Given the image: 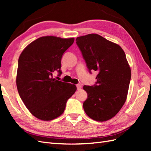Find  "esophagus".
<instances>
[{"mask_svg": "<svg viewBox=\"0 0 151 151\" xmlns=\"http://www.w3.org/2000/svg\"><path fill=\"white\" fill-rule=\"evenodd\" d=\"M76 88H77V89H81V88H82V86H81V84H77V85H76Z\"/></svg>", "mask_w": 151, "mask_h": 151, "instance_id": "1", "label": "esophagus"}]
</instances>
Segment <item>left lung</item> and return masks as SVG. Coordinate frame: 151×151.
Instances as JSON below:
<instances>
[{
	"instance_id": "1",
	"label": "left lung",
	"mask_w": 151,
	"mask_h": 151,
	"mask_svg": "<svg viewBox=\"0 0 151 151\" xmlns=\"http://www.w3.org/2000/svg\"><path fill=\"white\" fill-rule=\"evenodd\" d=\"M76 43L89 73L98 72L95 84L83 87L88 93L83 108L92 119L108 121L119 111L127 99L131 70L126 55L119 45L96 34L78 37Z\"/></svg>"
}]
</instances>
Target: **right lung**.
<instances>
[{
  "instance_id": "1",
  "label": "right lung",
  "mask_w": 151,
  "mask_h": 151,
  "mask_svg": "<svg viewBox=\"0 0 151 151\" xmlns=\"http://www.w3.org/2000/svg\"><path fill=\"white\" fill-rule=\"evenodd\" d=\"M75 38L43 36L32 41L18 60L16 84L22 101L34 116L50 121L62 115L75 85L57 81L52 73L61 70V60Z\"/></svg>"
}]
</instances>
